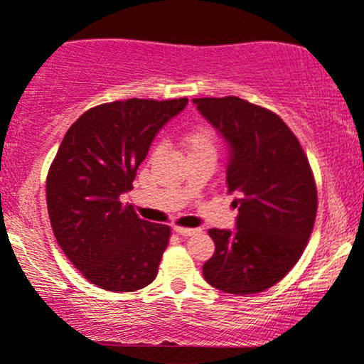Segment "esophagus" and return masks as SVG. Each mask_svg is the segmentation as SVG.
Returning <instances> with one entry per match:
<instances>
[{"instance_id":"esophagus-1","label":"esophagus","mask_w":364,"mask_h":364,"mask_svg":"<svg viewBox=\"0 0 364 364\" xmlns=\"http://www.w3.org/2000/svg\"><path fill=\"white\" fill-rule=\"evenodd\" d=\"M174 231L178 235H181V237H193V235L200 233L198 228H181V226H174Z\"/></svg>"}]
</instances>
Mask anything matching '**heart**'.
I'll use <instances>...</instances> for the list:
<instances>
[{
    "instance_id": "b5f03b06",
    "label": "heart",
    "mask_w": 364,
    "mask_h": 364,
    "mask_svg": "<svg viewBox=\"0 0 364 364\" xmlns=\"http://www.w3.org/2000/svg\"><path fill=\"white\" fill-rule=\"evenodd\" d=\"M181 146L188 157L193 155H210L215 157V136L207 127H193L181 136Z\"/></svg>"
}]
</instances>
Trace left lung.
Segmentation results:
<instances>
[{
	"label": "left lung",
	"instance_id": "obj_1",
	"mask_svg": "<svg viewBox=\"0 0 364 364\" xmlns=\"http://www.w3.org/2000/svg\"><path fill=\"white\" fill-rule=\"evenodd\" d=\"M191 102L230 146L228 193L237 228L209 230L203 278L226 294L264 292L297 264L313 233L318 191L301 143L274 112L238 97Z\"/></svg>",
	"mask_w": 364,
	"mask_h": 364
}]
</instances>
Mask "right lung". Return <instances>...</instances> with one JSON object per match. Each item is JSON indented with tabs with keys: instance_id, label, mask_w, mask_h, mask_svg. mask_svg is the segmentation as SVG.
I'll return each instance as SVG.
<instances>
[{
	"instance_id": "add662e5",
	"label": "right lung",
	"mask_w": 364,
	"mask_h": 364,
	"mask_svg": "<svg viewBox=\"0 0 364 364\" xmlns=\"http://www.w3.org/2000/svg\"><path fill=\"white\" fill-rule=\"evenodd\" d=\"M188 98L103 103L77 119L46 178L50 223L60 249L87 282L134 292L157 277L171 228L143 221L121 195L133 188L155 134Z\"/></svg>"
}]
</instances>
